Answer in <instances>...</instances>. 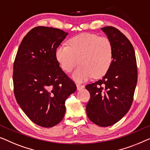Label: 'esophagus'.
<instances>
[{"label":"esophagus","instance_id":"34e87169","mask_svg":"<svg viewBox=\"0 0 150 150\" xmlns=\"http://www.w3.org/2000/svg\"><path fill=\"white\" fill-rule=\"evenodd\" d=\"M76 86H77V88L78 90H80L81 89H82V88H84V86L81 85V84L80 83H76Z\"/></svg>","mask_w":150,"mask_h":150}]
</instances>
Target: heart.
I'll use <instances>...</instances> for the list:
<instances>
[{"label": "heart", "instance_id": "1", "mask_svg": "<svg viewBox=\"0 0 150 150\" xmlns=\"http://www.w3.org/2000/svg\"><path fill=\"white\" fill-rule=\"evenodd\" d=\"M113 56V47L109 39L91 33L73 37L69 41V45H60L56 50L57 60L66 72H71L79 60L81 66L72 75L77 81L104 75L111 67Z\"/></svg>", "mask_w": 150, "mask_h": 150}]
</instances>
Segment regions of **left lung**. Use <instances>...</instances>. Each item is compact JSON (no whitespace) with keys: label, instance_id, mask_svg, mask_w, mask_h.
Segmentation results:
<instances>
[{"label":"left lung","instance_id":"obj_1","mask_svg":"<svg viewBox=\"0 0 150 150\" xmlns=\"http://www.w3.org/2000/svg\"><path fill=\"white\" fill-rule=\"evenodd\" d=\"M101 30L112 43L113 60L102 79L86 85L90 94L86 113L93 123L105 127L129 111L137 82V66L133 46L123 33L112 26Z\"/></svg>","mask_w":150,"mask_h":150}]
</instances>
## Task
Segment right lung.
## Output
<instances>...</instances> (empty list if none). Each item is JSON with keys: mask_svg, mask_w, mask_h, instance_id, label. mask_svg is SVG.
<instances>
[{"mask_svg": "<svg viewBox=\"0 0 150 150\" xmlns=\"http://www.w3.org/2000/svg\"><path fill=\"white\" fill-rule=\"evenodd\" d=\"M67 35L60 29L35 27L22 39L14 60L17 103L31 121L42 127H52L62 120L65 100L77 89L56 57Z\"/></svg>", "mask_w": 150, "mask_h": 150, "instance_id": "add662e5", "label": "right lung"}]
</instances>
